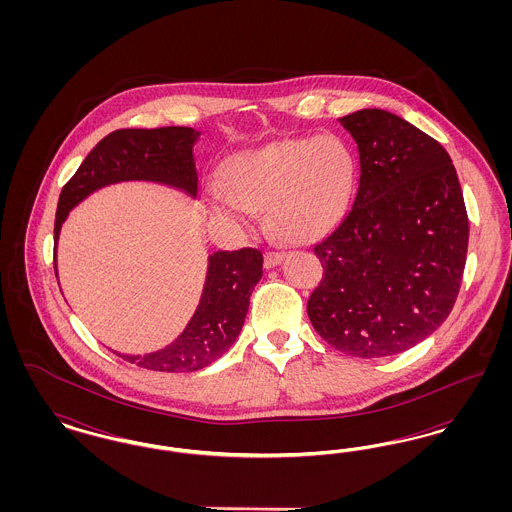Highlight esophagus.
Segmentation results:
<instances>
[{"label":"esophagus","instance_id":"obj_1","mask_svg":"<svg viewBox=\"0 0 512 512\" xmlns=\"http://www.w3.org/2000/svg\"><path fill=\"white\" fill-rule=\"evenodd\" d=\"M284 261L282 253H265V268H274Z\"/></svg>","mask_w":512,"mask_h":512}]
</instances>
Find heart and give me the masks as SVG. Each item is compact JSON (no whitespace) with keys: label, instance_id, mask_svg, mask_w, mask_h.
I'll return each mask as SVG.
<instances>
[{"label":"heart","instance_id":"obj_1","mask_svg":"<svg viewBox=\"0 0 512 512\" xmlns=\"http://www.w3.org/2000/svg\"><path fill=\"white\" fill-rule=\"evenodd\" d=\"M226 184L207 186L211 217L247 232L265 207L270 232L282 242L311 244L345 217L357 186V155L338 134L282 138L232 155Z\"/></svg>","mask_w":512,"mask_h":512}]
</instances>
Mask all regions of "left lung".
<instances>
[{
	"mask_svg": "<svg viewBox=\"0 0 512 512\" xmlns=\"http://www.w3.org/2000/svg\"><path fill=\"white\" fill-rule=\"evenodd\" d=\"M359 151V190L315 245L322 280L307 301L320 338L361 359L403 353L449 317L463 280L468 217L453 161L384 109L338 119Z\"/></svg>",
	"mask_w": 512,
	"mask_h": 512,
	"instance_id": "left-lung-1",
	"label": "left lung"
}]
</instances>
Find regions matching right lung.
I'll return each mask as SVG.
<instances>
[{
  "mask_svg": "<svg viewBox=\"0 0 512 512\" xmlns=\"http://www.w3.org/2000/svg\"><path fill=\"white\" fill-rule=\"evenodd\" d=\"M201 132L188 126L124 128L105 136L82 161L59 195L55 215V261L61 228L69 213L101 188L121 182H153L197 199L194 146ZM55 276L59 282L57 265ZM263 276L257 249L215 251L207 257V274L194 317L176 340L144 353L113 351L128 363L157 372H194L215 363L242 332L249 295Z\"/></svg>",
  "mask_w": 512,
  "mask_h": 512,
  "instance_id": "right-lung-1",
  "label": "right lung"
}]
</instances>
